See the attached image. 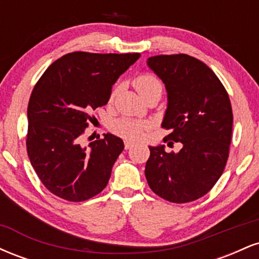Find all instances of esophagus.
<instances>
[{
	"label": "esophagus",
	"instance_id": "34e87169",
	"mask_svg": "<svg viewBox=\"0 0 259 259\" xmlns=\"http://www.w3.org/2000/svg\"><path fill=\"white\" fill-rule=\"evenodd\" d=\"M124 146H125V150H129V148H132L134 146V142L130 141V140H125V141H124Z\"/></svg>",
	"mask_w": 259,
	"mask_h": 259
}]
</instances>
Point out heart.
I'll use <instances>...</instances> for the list:
<instances>
[{
    "label": "heart",
    "mask_w": 259,
    "mask_h": 259,
    "mask_svg": "<svg viewBox=\"0 0 259 259\" xmlns=\"http://www.w3.org/2000/svg\"><path fill=\"white\" fill-rule=\"evenodd\" d=\"M134 86L139 92L142 99L153 94L162 95L163 85L160 80L152 74H140L134 79ZM115 90L112 92V97L114 96ZM146 129V124L144 121L133 119V118H119V119L112 121L111 132L120 138L129 140H139L142 138L144 130Z\"/></svg>",
    "instance_id": "1"
}]
</instances>
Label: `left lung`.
Segmentation results:
<instances>
[{"label":"left lung","instance_id":"8db88e82","mask_svg":"<svg viewBox=\"0 0 259 259\" xmlns=\"http://www.w3.org/2000/svg\"><path fill=\"white\" fill-rule=\"evenodd\" d=\"M148 67L164 82L168 108L163 141L181 142L179 153L150 146L145 175L156 195L173 203L197 200L224 171L233 132V109L224 85L200 59L189 55L150 57Z\"/></svg>","mask_w":259,"mask_h":259}]
</instances>
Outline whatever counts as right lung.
<instances>
[{
	"instance_id": "obj_1",
	"label": "right lung",
	"mask_w": 259,
	"mask_h": 259,
	"mask_svg": "<svg viewBox=\"0 0 259 259\" xmlns=\"http://www.w3.org/2000/svg\"><path fill=\"white\" fill-rule=\"evenodd\" d=\"M140 53L72 52L50 65L28 105L26 151L44 186L59 198L82 202L108 184L123 140L105 138L82 147L91 112L107 105L112 86Z\"/></svg>"
}]
</instances>
